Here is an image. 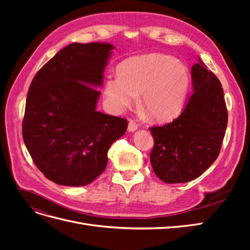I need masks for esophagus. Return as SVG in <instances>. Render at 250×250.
I'll use <instances>...</instances> for the list:
<instances>
[{
  "mask_svg": "<svg viewBox=\"0 0 250 250\" xmlns=\"http://www.w3.org/2000/svg\"><path fill=\"white\" fill-rule=\"evenodd\" d=\"M139 128V125L134 122V121H132V120H130L129 121V123H128V127H127V129H128V131L129 132H133V131H135Z\"/></svg>",
  "mask_w": 250,
  "mask_h": 250,
  "instance_id": "esophagus-1",
  "label": "esophagus"
}]
</instances>
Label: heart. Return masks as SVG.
<instances>
[{"label": "heart", "instance_id": "b5f03b06", "mask_svg": "<svg viewBox=\"0 0 250 250\" xmlns=\"http://www.w3.org/2000/svg\"><path fill=\"white\" fill-rule=\"evenodd\" d=\"M118 74L104 81L105 104L121 111L137 103L148 118L166 122L183 110L190 87L188 67L175 57L163 53L129 58L118 67Z\"/></svg>", "mask_w": 250, "mask_h": 250}]
</instances>
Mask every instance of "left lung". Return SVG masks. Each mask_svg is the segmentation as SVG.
Masks as SVG:
<instances>
[{
	"label": "left lung",
	"mask_w": 250,
	"mask_h": 250,
	"mask_svg": "<svg viewBox=\"0 0 250 250\" xmlns=\"http://www.w3.org/2000/svg\"><path fill=\"white\" fill-rule=\"evenodd\" d=\"M191 76L193 94L179 117L150 128L154 139L150 163L166 184L188 183L208 170L220 152L228 126L221 83L200 57Z\"/></svg>",
	"instance_id": "8db88e82"
}]
</instances>
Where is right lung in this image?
<instances>
[{"instance_id":"1","label":"right lung","mask_w":250,"mask_h":250,"mask_svg":"<svg viewBox=\"0 0 250 250\" xmlns=\"http://www.w3.org/2000/svg\"><path fill=\"white\" fill-rule=\"evenodd\" d=\"M115 47L73 42L35 75L26 100L22 139L36 167L60 186L82 187L107 165L125 119L97 110L103 73Z\"/></svg>"}]
</instances>
